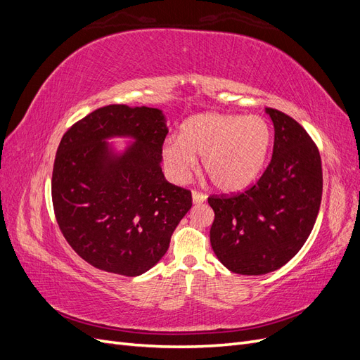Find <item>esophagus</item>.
Listing matches in <instances>:
<instances>
[{
  "label": "esophagus",
  "instance_id": "34e87169",
  "mask_svg": "<svg viewBox=\"0 0 360 360\" xmlns=\"http://www.w3.org/2000/svg\"><path fill=\"white\" fill-rule=\"evenodd\" d=\"M205 201V195L204 193H200L197 191L192 192V202L193 204H201Z\"/></svg>",
  "mask_w": 360,
  "mask_h": 360
}]
</instances>
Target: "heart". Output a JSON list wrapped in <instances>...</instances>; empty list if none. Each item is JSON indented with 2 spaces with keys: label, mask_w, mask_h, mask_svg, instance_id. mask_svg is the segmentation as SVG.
<instances>
[{
  "label": "heart",
  "mask_w": 360,
  "mask_h": 360,
  "mask_svg": "<svg viewBox=\"0 0 360 360\" xmlns=\"http://www.w3.org/2000/svg\"><path fill=\"white\" fill-rule=\"evenodd\" d=\"M271 146V130L264 118L224 112H201L186 118L179 139L162 148V160L174 181L186 180L195 159L213 186L236 193L252 184L263 171Z\"/></svg>",
  "instance_id": "b5f03b06"
}]
</instances>
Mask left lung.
Instances as JSON below:
<instances>
[{"label": "left lung", "mask_w": 360, "mask_h": 360, "mask_svg": "<svg viewBox=\"0 0 360 360\" xmlns=\"http://www.w3.org/2000/svg\"><path fill=\"white\" fill-rule=\"evenodd\" d=\"M275 129L274 155L263 176L231 198L210 197V243L238 275H266L287 264L309 237L323 192L321 158L296 120L266 108Z\"/></svg>", "instance_id": "left-lung-1"}]
</instances>
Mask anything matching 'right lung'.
I'll return each instance as SVG.
<instances>
[{"label":"right lung","instance_id":"right-lung-1","mask_svg":"<svg viewBox=\"0 0 360 360\" xmlns=\"http://www.w3.org/2000/svg\"><path fill=\"white\" fill-rule=\"evenodd\" d=\"M162 110L108 105L75 123L57 150L52 202L60 230L86 263L139 276L165 255L191 192L162 172ZM129 139L120 149L109 141Z\"/></svg>","mask_w":360,"mask_h":360}]
</instances>
